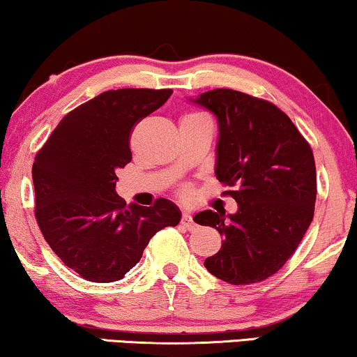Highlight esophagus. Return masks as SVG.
<instances>
[{
  "mask_svg": "<svg viewBox=\"0 0 357 357\" xmlns=\"http://www.w3.org/2000/svg\"><path fill=\"white\" fill-rule=\"evenodd\" d=\"M180 224H182L185 229H188V230H193L195 229V222H193V217H191L190 211H183L182 222H180Z\"/></svg>",
  "mask_w": 357,
  "mask_h": 357,
  "instance_id": "1",
  "label": "esophagus"
}]
</instances>
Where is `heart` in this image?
<instances>
[{
  "instance_id": "heart-1",
  "label": "heart",
  "mask_w": 357,
  "mask_h": 357,
  "mask_svg": "<svg viewBox=\"0 0 357 357\" xmlns=\"http://www.w3.org/2000/svg\"><path fill=\"white\" fill-rule=\"evenodd\" d=\"M188 116H193V114H188Z\"/></svg>"
}]
</instances>
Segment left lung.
Listing matches in <instances>:
<instances>
[{"instance_id": "8db88e82", "label": "left lung", "mask_w": 357, "mask_h": 357, "mask_svg": "<svg viewBox=\"0 0 357 357\" xmlns=\"http://www.w3.org/2000/svg\"><path fill=\"white\" fill-rule=\"evenodd\" d=\"M190 102L217 119L215 175L238 203L235 214L206 209L193 217L224 238L204 267L231 285L266 280L290 259L312 222V149L290 117L268 101L217 89Z\"/></svg>"}]
</instances>
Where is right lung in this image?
I'll return each mask as SVG.
<instances>
[{"mask_svg":"<svg viewBox=\"0 0 357 357\" xmlns=\"http://www.w3.org/2000/svg\"><path fill=\"white\" fill-rule=\"evenodd\" d=\"M172 90H109L63 117L35 156V217L61 261L85 280L117 282L144 248L182 213L172 201L127 204L117 170L130 162L132 128L159 109Z\"/></svg>","mask_w":357,"mask_h":357,"instance_id":"obj_1","label":"right lung"}]
</instances>
